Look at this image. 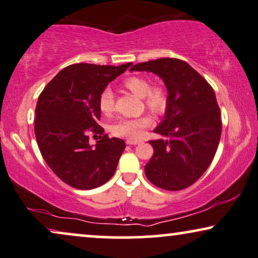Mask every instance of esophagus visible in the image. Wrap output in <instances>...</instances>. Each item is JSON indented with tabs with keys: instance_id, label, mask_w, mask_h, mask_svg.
I'll list each match as a JSON object with an SVG mask.
<instances>
[{
	"instance_id": "obj_1",
	"label": "esophagus",
	"mask_w": 258,
	"mask_h": 258,
	"mask_svg": "<svg viewBox=\"0 0 258 258\" xmlns=\"http://www.w3.org/2000/svg\"><path fill=\"white\" fill-rule=\"evenodd\" d=\"M140 140H135V139H127L126 140V144L127 145H137V144H140Z\"/></svg>"
}]
</instances>
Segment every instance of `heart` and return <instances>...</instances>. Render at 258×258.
Segmentation results:
<instances>
[{
	"mask_svg": "<svg viewBox=\"0 0 258 258\" xmlns=\"http://www.w3.org/2000/svg\"><path fill=\"white\" fill-rule=\"evenodd\" d=\"M122 86L143 97L146 108L156 114H163L168 108L169 96L164 87L159 84H150V81L143 76H130L123 80ZM99 109L103 115H110L114 110V94L108 89L101 91L99 96ZM152 119L149 115L138 116L135 119H121L110 127L112 135L122 138L137 139L143 135L145 128L151 126Z\"/></svg>",
	"mask_w": 258,
	"mask_h": 258,
	"instance_id": "obj_1",
	"label": "heart"
}]
</instances>
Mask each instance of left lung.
I'll use <instances>...</instances> for the list:
<instances>
[{"label": "left lung", "mask_w": 258, "mask_h": 258, "mask_svg": "<svg viewBox=\"0 0 258 258\" xmlns=\"http://www.w3.org/2000/svg\"><path fill=\"white\" fill-rule=\"evenodd\" d=\"M130 70L156 74L169 96L163 121L153 130L161 138L149 142L153 156L145 165L146 177L165 190L187 188L207 170L219 145L221 116L213 88L176 58L139 63Z\"/></svg>", "instance_id": "obj_1"}]
</instances>
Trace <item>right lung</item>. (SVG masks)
<instances>
[{
    "mask_svg": "<svg viewBox=\"0 0 258 258\" xmlns=\"http://www.w3.org/2000/svg\"><path fill=\"white\" fill-rule=\"evenodd\" d=\"M131 65H69L38 97L34 132L39 150L51 170L71 187L97 188L116 170L126 144L103 135L99 96ZM90 132L103 136L95 147L89 144Z\"/></svg>",
    "mask_w": 258,
    "mask_h": 258,
    "instance_id": "1",
    "label": "right lung"
}]
</instances>
